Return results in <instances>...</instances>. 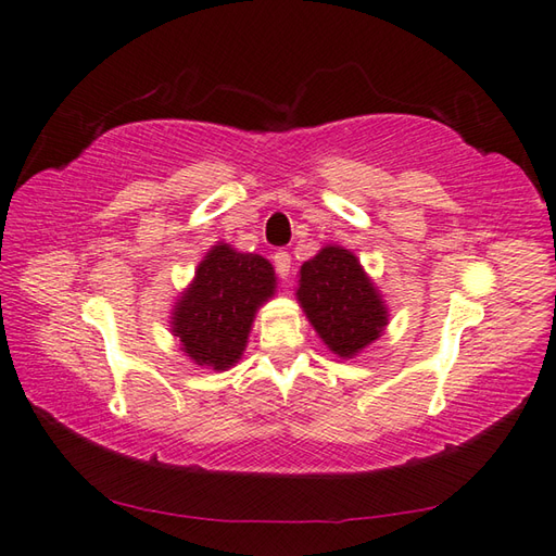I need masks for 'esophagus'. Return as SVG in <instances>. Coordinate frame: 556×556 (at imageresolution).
Wrapping results in <instances>:
<instances>
[{"label":"esophagus","mask_w":556,"mask_h":556,"mask_svg":"<svg viewBox=\"0 0 556 556\" xmlns=\"http://www.w3.org/2000/svg\"><path fill=\"white\" fill-rule=\"evenodd\" d=\"M273 261H275L277 275L279 277H289V273H291V255L287 251H277Z\"/></svg>","instance_id":"34e87169"}]
</instances>
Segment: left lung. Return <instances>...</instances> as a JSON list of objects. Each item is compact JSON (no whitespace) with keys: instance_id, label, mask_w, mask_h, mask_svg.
I'll list each match as a JSON object with an SVG mask.
<instances>
[{"instance_id":"8db88e82","label":"left lung","mask_w":556,"mask_h":556,"mask_svg":"<svg viewBox=\"0 0 556 556\" xmlns=\"http://www.w3.org/2000/svg\"><path fill=\"white\" fill-rule=\"evenodd\" d=\"M295 295L319 339L343 359L377 341L389 325L381 293L343 247H325L303 263Z\"/></svg>"}]
</instances>
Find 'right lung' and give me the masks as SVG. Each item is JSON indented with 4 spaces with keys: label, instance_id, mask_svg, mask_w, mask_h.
Instances as JSON below:
<instances>
[{
    "label": "right lung",
    "instance_id": "1",
    "mask_svg": "<svg viewBox=\"0 0 556 556\" xmlns=\"http://www.w3.org/2000/svg\"><path fill=\"white\" fill-rule=\"evenodd\" d=\"M275 267L263 255L217 243L173 309V337L189 359L215 371L235 367L247 348L253 317L275 295Z\"/></svg>",
    "mask_w": 556,
    "mask_h": 556
}]
</instances>
